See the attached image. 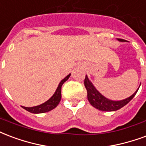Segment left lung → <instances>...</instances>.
<instances>
[{
    "mask_svg": "<svg viewBox=\"0 0 146 146\" xmlns=\"http://www.w3.org/2000/svg\"><path fill=\"white\" fill-rule=\"evenodd\" d=\"M117 40L120 42L125 41L124 39H121V38H118ZM84 86L87 89V99L89 100L90 104L93 107H94L95 108L98 109L100 111H114L119 110L120 108L125 106L135 96L139 88V87L136 91L131 96L126 99L121 100H111L105 98L95 88L92 83L90 81L87 76H86L85 80H84Z\"/></svg>",
    "mask_w": 146,
    "mask_h": 146,
    "instance_id": "left-lung-1",
    "label": "left lung"
}]
</instances>
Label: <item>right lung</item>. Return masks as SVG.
I'll use <instances>...</instances> for the list:
<instances>
[{
	"label": "right lung",
	"mask_w": 146,
	"mask_h": 146,
	"mask_svg": "<svg viewBox=\"0 0 146 146\" xmlns=\"http://www.w3.org/2000/svg\"><path fill=\"white\" fill-rule=\"evenodd\" d=\"M70 76V74H69L68 76H66L63 80H61V82L59 83V86L57 87L56 92L54 93V94L52 96V98H49L45 103L42 104L40 105H38V106L32 107V108H27V107H22V108L24 109H25L28 111L31 112V113H34V114H40V113L50 111L51 110L56 108L57 105L60 102L61 97H62L61 96V87H62V84L67 80Z\"/></svg>",
	"instance_id": "obj_1"
}]
</instances>
